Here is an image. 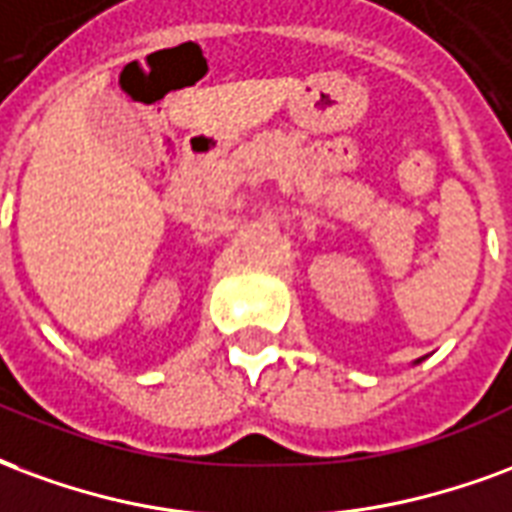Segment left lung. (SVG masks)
Here are the masks:
<instances>
[{
    "label": "left lung",
    "mask_w": 512,
    "mask_h": 512,
    "mask_svg": "<svg viewBox=\"0 0 512 512\" xmlns=\"http://www.w3.org/2000/svg\"><path fill=\"white\" fill-rule=\"evenodd\" d=\"M417 363H420V360H417Z\"/></svg>",
    "instance_id": "1"
}]
</instances>
